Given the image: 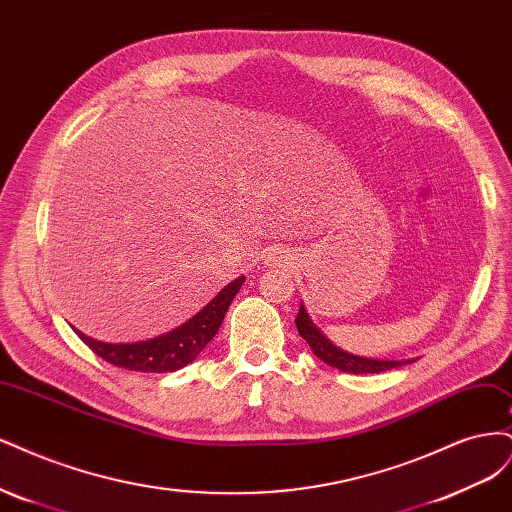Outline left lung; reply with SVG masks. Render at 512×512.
Here are the masks:
<instances>
[{"label":"left lung","instance_id":"1","mask_svg":"<svg viewBox=\"0 0 512 512\" xmlns=\"http://www.w3.org/2000/svg\"><path fill=\"white\" fill-rule=\"evenodd\" d=\"M295 325H298L300 336L310 344L312 353H315L321 361H325L327 366L338 368L342 372H353V374H376V372H385L391 368H398L402 364H410L408 361H385V359H368V357H357L351 353L340 351L338 346H334L329 342L319 329L315 327V323L310 321L306 308L300 304V312L295 317Z\"/></svg>","mask_w":512,"mask_h":512}]
</instances>
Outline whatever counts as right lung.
Masks as SVG:
<instances>
[{
  "instance_id": "right-lung-1",
  "label": "right lung",
  "mask_w": 512,
  "mask_h": 512,
  "mask_svg": "<svg viewBox=\"0 0 512 512\" xmlns=\"http://www.w3.org/2000/svg\"><path fill=\"white\" fill-rule=\"evenodd\" d=\"M242 283L244 276L236 278L234 283L221 289L217 298L208 302L193 319L172 329L170 334L153 340L134 344H110L93 340L78 332V329H74V332L97 357H102L112 366L134 372H174L195 361V357L204 351V346L219 332L225 312L236 298Z\"/></svg>"
}]
</instances>
